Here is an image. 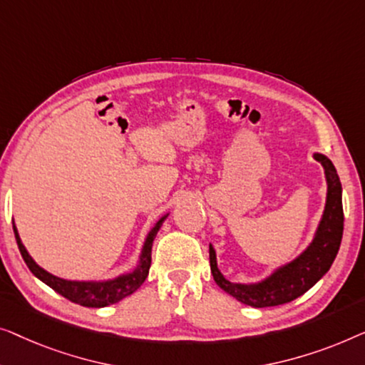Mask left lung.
<instances>
[{"mask_svg": "<svg viewBox=\"0 0 365 365\" xmlns=\"http://www.w3.org/2000/svg\"><path fill=\"white\" fill-rule=\"evenodd\" d=\"M312 157L324 168L326 203L311 243L296 258L274 268L255 283H233L220 271L217 251L210 243V268L215 283L246 306L271 307L294 301L311 289L334 263L344 232L342 187L329 158L317 152L312 153Z\"/></svg>", "mask_w": 365, "mask_h": 365, "instance_id": "8db88e82", "label": "left lung"}]
</instances>
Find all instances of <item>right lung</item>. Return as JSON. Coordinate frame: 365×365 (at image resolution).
I'll return each mask as SVG.
<instances>
[{
	"label": "right lung",
	"mask_w": 365,
	"mask_h": 365,
	"mask_svg": "<svg viewBox=\"0 0 365 365\" xmlns=\"http://www.w3.org/2000/svg\"><path fill=\"white\" fill-rule=\"evenodd\" d=\"M167 217L168 213L158 218V222L153 225L150 232L147 233L145 241H143L142 245L140 255H138L135 268L109 279H87V281L66 279L49 273V271L41 268V266L33 259V256L28 253L26 246L23 245L21 238H19L18 228L16 225H14V222H13V230H14V236H16V241H18V248L21 251L24 263L28 264L29 271L36 276V278L43 281V283L48 284L49 287H53L56 292H59V294L64 296L66 299L76 302V304H81L84 307H106L109 304H114V302H119L127 296H130L132 292H135L138 287L143 284V281L147 279L148 269H150V263H152V243L153 240H155L162 223L167 220Z\"/></svg>",
	"instance_id": "right-lung-1"
}]
</instances>
